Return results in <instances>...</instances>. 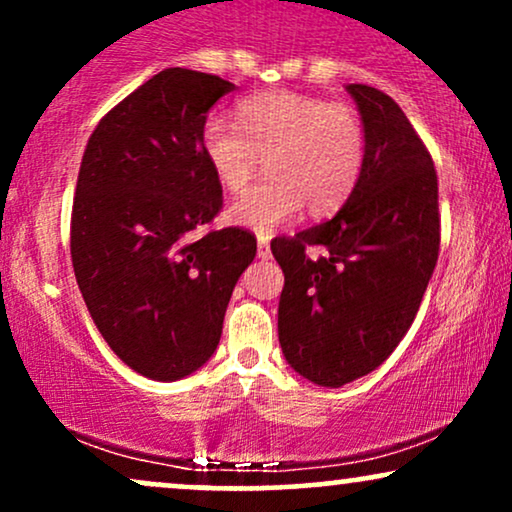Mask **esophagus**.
<instances>
[{
	"label": "esophagus",
	"instance_id": "esophagus-1",
	"mask_svg": "<svg viewBox=\"0 0 512 512\" xmlns=\"http://www.w3.org/2000/svg\"><path fill=\"white\" fill-rule=\"evenodd\" d=\"M269 255H272V250H269V238L260 236L257 238V257H260V260H269Z\"/></svg>",
	"mask_w": 512,
	"mask_h": 512
}]
</instances>
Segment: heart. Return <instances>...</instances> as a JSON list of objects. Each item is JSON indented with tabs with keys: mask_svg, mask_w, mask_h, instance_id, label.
<instances>
[{
	"mask_svg": "<svg viewBox=\"0 0 512 512\" xmlns=\"http://www.w3.org/2000/svg\"><path fill=\"white\" fill-rule=\"evenodd\" d=\"M204 161L228 192H238L267 156L269 178L243 192L228 219L272 233L298 216L330 214L356 187L366 132L346 105L293 91H264L238 103V125L211 115L199 129Z\"/></svg>",
	"mask_w": 512,
	"mask_h": 512,
	"instance_id": "heart-1",
	"label": "heart"
}]
</instances>
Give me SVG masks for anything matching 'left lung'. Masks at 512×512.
Returning a JSON list of instances; mask_svg holds the SVG:
<instances>
[{
	"mask_svg": "<svg viewBox=\"0 0 512 512\" xmlns=\"http://www.w3.org/2000/svg\"><path fill=\"white\" fill-rule=\"evenodd\" d=\"M366 156L330 221L274 238L284 269L279 344L310 383L342 387L385 361L414 322L438 262V175L402 108L378 88L349 84ZM308 247L326 252L308 258Z\"/></svg>",
	"mask_w": 512,
	"mask_h": 512,
	"instance_id": "left-lung-1",
	"label": "left lung"
}]
</instances>
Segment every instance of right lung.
<instances>
[{"label":"right lung","instance_id":"1","mask_svg":"<svg viewBox=\"0 0 512 512\" xmlns=\"http://www.w3.org/2000/svg\"><path fill=\"white\" fill-rule=\"evenodd\" d=\"M231 81L163 69L98 122L72 207V264L110 349L151 380H180L216 351L231 293L255 260L238 226L192 238L223 207L199 129Z\"/></svg>","mask_w":512,"mask_h":512}]
</instances>
